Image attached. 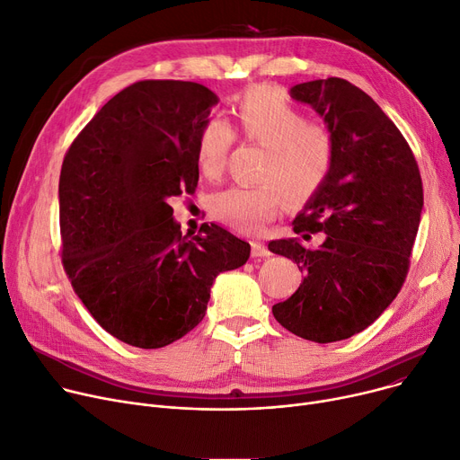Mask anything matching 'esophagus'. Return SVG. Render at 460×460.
Wrapping results in <instances>:
<instances>
[{"mask_svg":"<svg viewBox=\"0 0 460 460\" xmlns=\"http://www.w3.org/2000/svg\"><path fill=\"white\" fill-rule=\"evenodd\" d=\"M269 254V249L265 247V243H261V241H252V256L254 258H267Z\"/></svg>","mask_w":460,"mask_h":460,"instance_id":"esophagus-1","label":"esophagus"}]
</instances>
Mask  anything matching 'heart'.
<instances>
[{"instance_id":"obj_1","label":"heart","mask_w":460,"mask_h":460,"mask_svg":"<svg viewBox=\"0 0 460 460\" xmlns=\"http://www.w3.org/2000/svg\"><path fill=\"white\" fill-rule=\"evenodd\" d=\"M234 131L243 141L265 150L258 185H234L215 193L209 211L219 223L258 234L282 206L314 195L327 180L334 161V141L327 128L308 124L303 111L271 89H251L237 98ZM234 131L221 119H208L197 137V165L204 178H219Z\"/></svg>"}]
</instances>
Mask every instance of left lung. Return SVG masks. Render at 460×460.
Instances as JSON below:
<instances>
[{
    "mask_svg": "<svg viewBox=\"0 0 460 460\" xmlns=\"http://www.w3.org/2000/svg\"><path fill=\"white\" fill-rule=\"evenodd\" d=\"M289 94L325 120L334 161L293 221V232L306 241L325 234L321 245L269 243V251L295 260L305 273L273 315L296 336L331 343L367 329L395 299L409 271L423 187L411 146L364 91L329 77L295 85Z\"/></svg>",
    "mask_w": 460,
    "mask_h": 460,
    "instance_id": "8db88e82",
    "label": "left lung"
}]
</instances>
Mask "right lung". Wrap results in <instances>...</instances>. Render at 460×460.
<instances>
[{
  "label": "right lung",
  "instance_id": "1",
  "mask_svg": "<svg viewBox=\"0 0 460 460\" xmlns=\"http://www.w3.org/2000/svg\"><path fill=\"white\" fill-rule=\"evenodd\" d=\"M217 103L193 81H137L65 155V271L100 327L128 345L159 349L193 331L217 275L251 256L249 243L219 225L183 235L169 204L195 191L197 137Z\"/></svg>",
  "mask_w": 460,
  "mask_h": 460
}]
</instances>
